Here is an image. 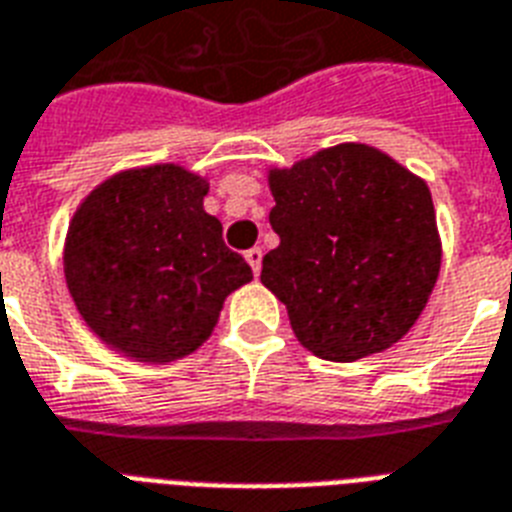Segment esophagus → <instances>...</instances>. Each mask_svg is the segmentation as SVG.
Returning a JSON list of instances; mask_svg holds the SVG:
<instances>
[{"label":"esophagus","mask_w":512,"mask_h":512,"mask_svg":"<svg viewBox=\"0 0 512 512\" xmlns=\"http://www.w3.org/2000/svg\"><path fill=\"white\" fill-rule=\"evenodd\" d=\"M244 257H247V263H249V268H252V273H255V276H260V268H263V249L260 247L247 249V252H244Z\"/></svg>","instance_id":"1"}]
</instances>
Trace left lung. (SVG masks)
Listing matches in <instances>:
<instances>
[{"mask_svg":"<svg viewBox=\"0 0 512 512\" xmlns=\"http://www.w3.org/2000/svg\"><path fill=\"white\" fill-rule=\"evenodd\" d=\"M268 188L281 241L260 281L287 305L300 345L342 364L396 345L441 271L428 183L380 148L340 143L271 167Z\"/></svg>","mask_w":512,"mask_h":512,"instance_id":"8db88e82","label":"left lung"}]
</instances>
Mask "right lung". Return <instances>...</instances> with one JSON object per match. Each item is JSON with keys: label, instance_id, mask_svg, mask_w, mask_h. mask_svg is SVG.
Wrapping results in <instances>:
<instances>
[{"label": "right lung", "instance_id": "1", "mask_svg": "<svg viewBox=\"0 0 512 512\" xmlns=\"http://www.w3.org/2000/svg\"><path fill=\"white\" fill-rule=\"evenodd\" d=\"M207 177L180 164L132 167L98 183L68 223L63 273L90 332L143 364L191 356L252 268L204 212Z\"/></svg>", "mask_w": 512, "mask_h": 512}]
</instances>
